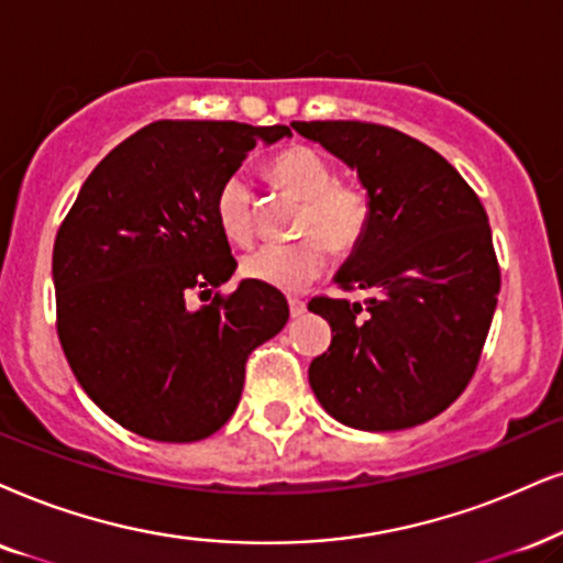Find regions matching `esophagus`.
Returning a JSON list of instances; mask_svg holds the SVG:
<instances>
[{"label":"esophagus","instance_id":"esophagus-1","mask_svg":"<svg viewBox=\"0 0 563 563\" xmlns=\"http://www.w3.org/2000/svg\"><path fill=\"white\" fill-rule=\"evenodd\" d=\"M288 309H290V317H301L306 311V303L301 298H288Z\"/></svg>","mask_w":563,"mask_h":563}]
</instances>
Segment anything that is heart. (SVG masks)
Wrapping results in <instances>:
<instances>
[{
    "instance_id": "1",
    "label": "heart",
    "mask_w": 563,
    "mask_h": 563,
    "mask_svg": "<svg viewBox=\"0 0 563 563\" xmlns=\"http://www.w3.org/2000/svg\"><path fill=\"white\" fill-rule=\"evenodd\" d=\"M269 176L288 195L303 199L298 233L303 239L290 244H265L241 260L249 280L277 290H301L327 267L330 249L338 254L364 239L368 225V197L353 184L334 181V168L322 153L296 145L275 155ZM220 231L236 244L254 236V199L244 174H233L216 195Z\"/></svg>"
}]
</instances>
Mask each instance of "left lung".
Here are the masks:
<instances>
[{
    "instance_id": "1",
    "label": "left lung",
    "mask_w": 563,
    "mask_h": 563,
    "mask_svg": "<svg viewBox=\"0 0 563 563\" xmlns=\"http://www.w3.org/2000/svg\"><path fill=\"white\" fill-rule=\"evenodd\" d=\"M290 126L358 174L372 210L334 273L343 290L372 296L309 301L332 327L330 347L309 366L311 389L351 429L431 421L471 382L496 311L501 275L486 210L437 151L393 126Z\"/></svg>"
}]
</instances>
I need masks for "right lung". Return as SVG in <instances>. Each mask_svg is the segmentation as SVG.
I'll list each match as a JSON object with an SVG mask.
<instances>
[{
  "label": "right lung",
  "mask_w": 563,
  "mask_h": 563,
  "mask_svg": "<svg viewBox=\"0 0 563 563\" xmlns=\"http://www.w3.org/2000/svg\"><path fill=\"white\" fill-rule=\"evenodd\" d=\"M288 126L155 122L92 168L54 241L59 343L92 402L153 441L187 444L236 410L244 364L288 322L280 290L241 280L216 195Z\"/></svg>",
  "instance_id": "right-lung-1"
}]
</instances>
